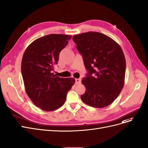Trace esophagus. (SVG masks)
<instances>
[{
	"label": "esophagus",
	"mask_w": 148,
	"mask_h": 148,
	"mask_svg": "<svg viewBox=\"0 0 148 148\" xmlns=\"http://www.w3.org/2000/svg\"><path fill=\"white\" fill-rule=\"evenodd\" d=\"M75 83H76V84H80L81 83V79H79V78H77V79H75Z\"/></svg>",
	"instance_id": "34e87169"
}]
</instances>
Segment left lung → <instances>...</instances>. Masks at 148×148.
<instances>
[{"mask_svg": "<svg viewBox=\"0 0 148 148\" xmlns=\"http://www.w3.org/2000/svg\"><path fill=\"white\" fill-rule=\"evenodd\" d=\"M72 38L88 70L82 79L86 91L81 100L95 108L110 105L124 84L126 64L123 50L114 40L97 32L79 34Z\"/></svg>", "mask_w": 148, "mask_h": 148, "instance_id": "left-lung-1", "label": "left lung"}]
</instances>
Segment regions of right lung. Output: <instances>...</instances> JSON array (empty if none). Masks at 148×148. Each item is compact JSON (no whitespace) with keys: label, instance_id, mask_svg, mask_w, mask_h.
Masks as SVG:
<instances>
[{"label":"right lung","instance_id":"right-lung-1","mask_svg":"<svg viewBox=\"0 0 148 148\" xmlns=\"http://www.w3.org/2000/svg\"><path fill=\"white\" fill-rule=\"evenodd\" d=\"M71 38L69 35H45L34 40L23 54L21 73L25 92L42 110L54 111L62 106L75 82L73 78H60L53 73L60 52Z\"/></svg>","mask_w":148,"mask_h":148}]
</instances>
